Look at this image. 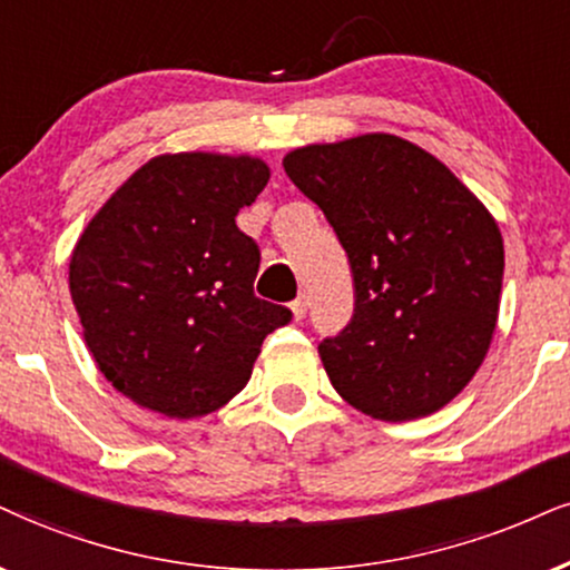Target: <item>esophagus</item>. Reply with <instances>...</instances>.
Returning a JSON list of instances; mask_svg holds the SVG:
<instances>
[{
	"instance_id": "34e87169",
	"label": "esophagus",
	"mask_w": 570,
	"mask_h": 570,
	"mask_svg": "<svg viewBox=\"0 0 570 570\" xmlns=\"http://www.w3.org/2000/svg\"><path fill=\"white\" fill-rule=\"evenodd\" d=\"M306 296H298L296 301H293L291 304V312H293V317H296V322H301L306 317Z\"/></svg>"
}]
</instances>
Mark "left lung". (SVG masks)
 <instances>
[{
	"mask_svg": "<svg viewBox=\"0 0 570 570\" xmlns=\"http://www.w3.org/2000/svg\"><path fill=\"white\" fill-rule=\"evenodd\" d=\"M354 274V317L320 343L330 383L385 423L425 417L470 383L500 314L504 245L470 189L423 147L362 135L287 153Z\"/></svg>",
	"mask_w": 570,
	"mask_h": 570,
	"instance_id": "8db88e82",
	"label": "left lung"
}]
</instances>
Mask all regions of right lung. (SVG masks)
<instances>
[{"label":"right lung","instance_id":"right-lung-1","mask_svg":"<svg viewBox=\"0 0 570 570\" xmlns=\"http://www.w3.org/2000/svg\"><path fill=\"white\" fill-rule=\"evenodd\" d=\"M266 181L250 156H158L87 224L70 298L97 367L131 402L177 420L219 410L291 322V308L253 296L262 250L235 224Z\"/></svg>","mask_w":570,"mask_h":570}]
</instances>
